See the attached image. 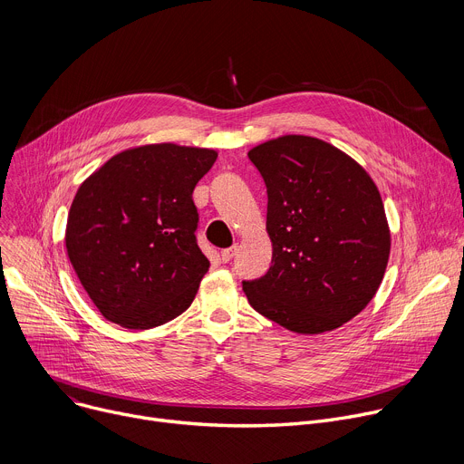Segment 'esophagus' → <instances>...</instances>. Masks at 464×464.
Segmentation results:
<instances>
[{
    "instance_id": "34e87169",
    "label": "esophagus",
    "mask_w": 464,
    "mask_h": 464,
    "mask_svg": "<svg viewBox=\"0 0 464 464\" xmlns=\"http://www.w3.org/2000/svg\"><path fill=\"white\" fill-rule=\"evenodd\" d=\"M235 253H237V246H231V247H227V249H222V253H220L222 262H229V260L235 256Z\"/></svg>"
}]
</instances>
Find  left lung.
<instances>
[{
  "label": "left lung",
  "instance_id": "8db88e82",
  "mask_svg": "<svg viewBox=\"0 0 464 464\" xmlns=\"http://www.w3.org/2000/svg\"><path fill=\"white\" fill-rule=\"evenodd\" d=\"M268 192L274 256L266 276L242 281L249 304L297 334L334 330L374 297L391 237L380 192L347 154L308 136L247 152Z\"/></svg>",
  "mask_w": 464,
  "mask_h": 464
}]
</instances>
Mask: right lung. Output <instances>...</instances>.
Instances as JSON below:
<instances>
[{
	"label": "right lung",
	"mask_w": 464,
	"mask_h": 464,
	"mask_svg": "<svg viewBox=\"0 0 464 464\" xmlns=\"http://www.w3.org/2000/svg\"><path fill=\"white\" fill-rule=\"evenodd\" d=\"M209 149L145 145L108 160L77 190L65 227L73 270L99 312L131 330L185 312L209 270L198 247L196 183Z\"/></svg>",
	"instance_id": "add662e5"
}]
</instances>
